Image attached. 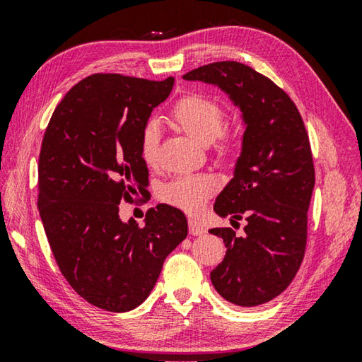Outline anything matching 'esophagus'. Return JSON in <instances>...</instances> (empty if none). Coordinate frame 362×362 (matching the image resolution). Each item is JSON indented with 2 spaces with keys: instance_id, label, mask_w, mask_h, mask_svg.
<instances>
[{
  "instance_id": "esophagus-1",
  "label": "esophagus",
  "mask_w": 362,
  "mask_h": 362,
  "mask_svg": "<svg viewBox=\"0 0 362 362\" xmlns=\"http://www.w3.org/2000/svg\"><path fill=\"white\" fill-rule=\"evenodd\" d=\"M188 226H189V233H192L193 236H199V235H204L206 228L203 223H199L198 220H188Z\"/></svg>"
}]
</instances>
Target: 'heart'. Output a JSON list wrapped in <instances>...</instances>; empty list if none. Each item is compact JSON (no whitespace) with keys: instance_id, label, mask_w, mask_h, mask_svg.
I'll return each instance as SVG.
<instances>
[{"instance_id":"1","label":"heart","mask_w":362,"mask_h":362,"mask_svg":"<svg viewBox=\"0 0 362 362\" xmlns=\"http://www.w3.org/2000/svg\"><path fill=\"white\" fill-rule=\"evenodd\" d=\"M173 118L180 129L194 139L196 142L209 145L220 137L226 115L218 102L204 95H189L177 103ZM159 140L161 129L158 121L150 119L142 129L140 136V155L148 166H155L159 159ZM235 142L225 139L222 144L223 151H230ZM217 192V180L206 174H187L175 177L163 188V199L179 209L196 214L206 206L211 196Z\"/></svg>"}]
</instances>
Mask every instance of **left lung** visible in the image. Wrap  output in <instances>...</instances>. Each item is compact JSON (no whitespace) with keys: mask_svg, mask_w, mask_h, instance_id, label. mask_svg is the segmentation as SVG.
Listing matches in <instances>:
<instances>
[{"mask_svg":"<svg viewBox=\"0 0 362 362\" xmlns=\"http://www.w3.org/2000/svg\"><path fill=\"white\" fill-rule=\"evenodd\" d=\"M183 79L217 86L241 110L244 126L233 179L214 211L231 222L246 217L247 225L243 236L209 230L226 247L211 281L231 303H267L292 283L305 254L315 168L302 116L272 79L240 62H214Z\"/></svg>","mask_w":362,"mask_h":362,"instance_id":"left-lung-1","label":"left lung"}]
</instances>
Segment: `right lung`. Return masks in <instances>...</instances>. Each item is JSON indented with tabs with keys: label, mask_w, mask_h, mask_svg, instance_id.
<instances>
[{
	"label": "right lung",
	"mask_w": 362,
	"mask_h": 362,
	"mask_svg": "<svg viewBox=\"0 0 362 362\" xmlns=\"http://www.w3.org/2000/svg\"><path fill=\"white\" fill-rule=\"evenodd\" d=\"M174 78L148 81L97 73L73 86L54 110L38 164V211L69 284L113 313L150 296L166 257L188 235L180 209L158 204L145 225L122 222L119 203L148 194L140 136Z\"/></svg>",
	"instance_id": "1"
}]
</instances>
